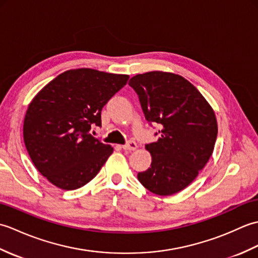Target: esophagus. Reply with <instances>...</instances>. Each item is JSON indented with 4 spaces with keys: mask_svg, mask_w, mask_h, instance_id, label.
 I'll use <instances>...</instances> for the list:
<instances>
[{
    "mask_svg": "<svg viewBox=\"0 0 258 258\" xmlns=\"http://www.w3.org/2000/svg\"><path fill=\"white\" fill-rule=\"evenodd\" d=\"M136 147H138V145H136V143L134 141H128L127 143L124 144L122 146L123 150H126V151H135Z\"/></svg>",
    "mask_w": 258,
    "mask_h": 258,
    "instance_id": "obj_1",
    "label": "esophagus"
}]
</instances>
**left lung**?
I'll use <instances>...</instances> for the list:
<instances>
[{
    "label": "left lung",
    "instance_id": "left-lung-1",
    "mask_svg": "<svg viewBox=\"0 0 258 258\" xmlns=\"http://www.w3.org/2000/svg\"><path fill=\"white\" fill-rule=\"evenodd\" d=\"M128 85L139 96L147 122L160 126L158 140L145 145L152 164L138 178L156 195H173L188 186L212 156L217 138L213 108L182 76L149 72Z\"/></svg>",
    "mask_w": 258,
    "mask_h": 258
}]
</instances>
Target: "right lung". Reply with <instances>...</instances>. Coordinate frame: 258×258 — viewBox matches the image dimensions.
Returning a JSON list of instances; mask_svg holds the SVG:
<instances>
[{
    "instance_id": "right-lung-1",
    "label": "right lung",
    "mask_w": 258,
    "mask_h": 258,
    "mask_svg": "<svg viewBox=\"0 0 258 258\" xmlns=\"http://www.w3.org/2000/svg\"><path fill=\"white\" fill-rule=\"evenodd\" d=\"M128 75L92 69L59 74L33 98L25 114L23 138L37 171L57 187L73 190L94 178L113 153L95 139L104 105L127 83Z\"/></svg>"
}]
</instances>
